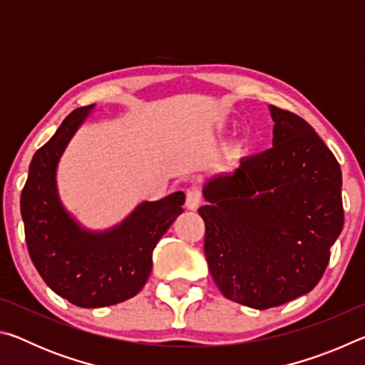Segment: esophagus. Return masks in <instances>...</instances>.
Wrapping results in <instances>:
<instances>
[{"instance_id":"obj_1","label":"esophagus","mask_w":365,"mask_h":365,"mask_svg":"<svg viewBox=\"0 0 365 365\" xmlns=\"http://www.w3.org/2000/svg\"><path fill=\"white\" fill-rule=\"evenodd\" d=\"M201 205V195L200 191L197 190H188L187 191V200H185V206H187V209H190V211H196L197 207H200Z\"/></svg>"}]
</instances>
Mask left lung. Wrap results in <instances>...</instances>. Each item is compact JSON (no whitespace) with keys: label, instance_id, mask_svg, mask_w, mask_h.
I'll list each match as a JSON object with an SVG mask.
<instances>
[{"label":"left lung","instance_id":"8db88e82","mask_svg":"<svg viewBox=\"0 0 365 365\" xmlns=\"http://www.w3.org/2000/svg\"><path fill=\"white\" fill-rule=\"evenodd\" d=\"M270 150L206 182L205 255L225 298L270 309L322 279L341 233V169L309 123L270 106Z\"/></svg>","mask_w":365,"mask_h":365}]
</instances>
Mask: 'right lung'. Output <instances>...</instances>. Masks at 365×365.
I'll return each instance as SVG.
<instances>
[{"label":"right lung","mask_w":365,"mask_h":365,"mask_svg":"<svg viewBox=\"0 0 365 365\" xmlns=\"http://www.w3.org/2000/svg\"><path fill=\"white\" fill-rule=\"evenodd\" d=\"M95 106L66 117L46 145L34 154L21 195L26 242L46 285L78 307H103L141 292L153 269V251L183 212V191L145 201L104 232H90L66 211L56 187V169L77 128Z\"/></svg>","instance_id":"right-lung-1"}]
</instances>
